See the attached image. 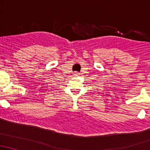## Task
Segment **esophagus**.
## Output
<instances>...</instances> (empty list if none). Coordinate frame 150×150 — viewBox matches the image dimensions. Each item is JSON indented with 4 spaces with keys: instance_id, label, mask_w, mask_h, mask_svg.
Here are the masks:
<instances>
[{
    "instance_id": "1",
    "label": "esophagus",
    "mask_w": 150,
    "mask_h": 150,
    "mask_svg": "<svg viewBox=\"0 0 150 150\" xmlns=\"http://www.w3.org/2000/svg\"><path fill=\"white\" fill-rule=\"evenodd\" d=\"M74 76H79V73L78 72V71H74Z\"/></svg>"
}]
</instances>
